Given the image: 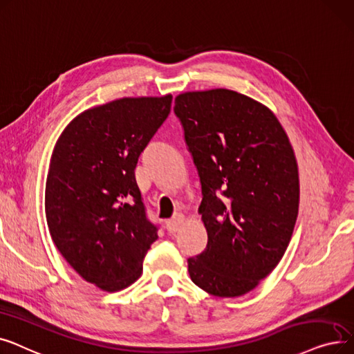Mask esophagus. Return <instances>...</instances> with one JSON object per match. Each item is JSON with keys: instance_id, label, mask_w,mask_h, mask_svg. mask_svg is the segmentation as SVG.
<instances>
[{"instance_id": "obj_1", "label": "esophagus", "mask_w": 354, "mask_h": 354, "mask_svg": "<svg viewBox=\"0 0 354 354\" xmlns=\"http://www.w3.org/2000/svg\"><path fill=\"white\" fill-rule=\"evenodd\" d=\"M184 223V216L181 214V213H176L170 221L167 222V230L170 232V233H176L180 227H181V225Z\"/></svg>"}]
</instances>
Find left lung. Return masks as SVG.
<instances>
[{
  "label": "left lung",
  "mask_w": 354,
  "mask_h": 354,
  "mask_svg": "<svg viewBox=\"0 0 354 354\" xmlns=\"http://www.w3.org/2000/svg\"><path fill=\"white\" fill-rule=\"evenodd\" d=\"M174 113L200 177L207 230L206 249L187 259L190 278L216 297L243 295L272 272L292 236V147L271 111L234 91L181 93Z\"/></svg>",
  "instance_id": "1"
}]
</instances>
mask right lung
Returning a JSON list of instances; mask_svg holds the SVG:
<instances>
[{
	"mask_svg": "<svg viewBox=\"0 0 354 354\" xmlns=\"http://www.w3.org/2000/svg\"><path fill=\"white\" fill-rule=\"evenodd\" d=\"M171 100V95L112 100L76 116L56 142L46 183L47 226L63 258L104 291L136 282L158 239L136 167Z\"/></svg>",
	"mask_w": 354,
	"mask_h": 354,
	"instance_id": "add662e5",
	"label": "right lung"
}]
</instances>
